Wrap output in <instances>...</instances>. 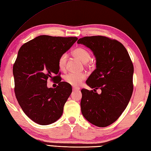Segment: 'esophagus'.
Here are the masks:
<instances>
[{
    "mask_svg": "<svg viewBox=\"0 0 151 151\" xmlns=\"http://www.w3.org/2000/svg\"><path fill=\"white\" fill-rule=\"evenodd\" d=\"M80 90L79 87H73V91H78Z\"/></svg>",
    "mask_w": 151,
    "mask_h": 151,
    "instance_id": "1",
    "label": "esophagus"
}]
</instances>
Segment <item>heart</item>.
<instances>
[{
  "label": "heart",
  "mask_w": 151,
  "mask_h": 151,
  "mask_svg": "<svg viewBox=\"0 0 151 151\" xmlns=\"http://www.w3.org/2000/svg\"><path fill=\"white\" fill-rule=\"evenodd\" d=\"M72 54L78 60L83 62L84 64H86L87 62L90 60L91 54L90 52L82 47H78L74 49L72 52ZM67 63V55L61 54L58 59V64L59 69L61 70H63L65 69ZM85 75L84 74H73L69 73L64 76V81L67 83L73 86H77L85 79Z\"/></svg>",
  "instance_id": "b5f03b06"
}]
</instances>
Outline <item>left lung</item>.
<instances>
[{"label": "left lung", "mask_w": 151, "mask_h": 151, "mask_svg": "<svg viewBox=\"0 0 151 151\" xmlns=\"http://www.w3.org/2000/svg\"><path fill=\"white\" fill-rule=\"evenodd\" d=\"M78 44L91 49L96 69L86 81L93 90L82 89L81 111L88 122L98 127L114 122L125 110L134 90V65L126 48L119 41L104 36L85 37ZM100 89L98 94L96 90Z\"/></svg>", "instance_id": "8db88e82"}]
</instances>
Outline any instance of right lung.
Returning <instances> with one entry per match:
<instances>
[{"mask_svg":"<svg viewBox=\"0 0 151 151\" xmlns=\"http://www.w3.org/2000/svg\"><path fill=\"white\" fill-rule=\"evenodd\" d=\"M77 40L73 37L40 35L19 50L13 66L15 94L23 111L38 124L54 123L63 114L72 88L61 82L58 61ZM48 78L57 79L58 86L47 87Z\"/></svg>","mask_w":151,"mask_h":151,"instance_id":"obj_1","label":"right lung"}]
</instances>
